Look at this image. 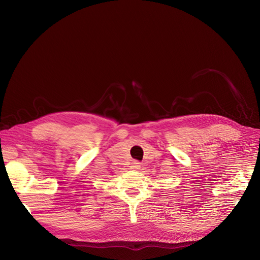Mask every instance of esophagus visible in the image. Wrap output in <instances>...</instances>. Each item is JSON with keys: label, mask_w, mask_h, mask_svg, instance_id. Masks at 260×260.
<instances>
[{"label": "esophagus", "mask_w": 260, "mask_h": 260, "mask_svg": "<svg viewBox=\"0 0 260 260\" xmlns=\"http://www.w3.org/2000/svg\"><path fill=\"white\" fill-rule=\"evenodd\" d=\"M140 168V163L137 161H133L132 165H131V169L132 170H139Z\"/></svg>", "instance_id": "esophagus-1"}]
</instances>
